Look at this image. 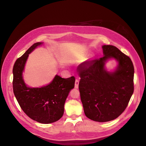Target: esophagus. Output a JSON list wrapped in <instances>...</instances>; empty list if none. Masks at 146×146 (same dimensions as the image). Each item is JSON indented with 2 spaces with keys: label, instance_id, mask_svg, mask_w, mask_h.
<instances>
[{
  "label": "esophagus",
  "instance_id": "1",
  "mask_svg": "<svg viewBox=\"0 0 146 146\" xmlns=\"http://www.w3.org/2000/svg\"><path fill=\"white\" fill-rule=\"evenodd\" d=\"M78 84H79V79L77 78L75 82V88H78Z\"/></svg>",
  "mask_w": 146,
  "mask_h": 146
}]
</instances>
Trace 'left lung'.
I'll return each mask as SVG.
<instances>
[{
  "label": "left lung",
  "instance_id": "obj_1",
  "mask_svg": "<svg viewBox=\"0 0 146 146\" xmlns=\"http://www.w3.org/2000/svg\"><path fill=\"white\" fill-rule=\"evenodd\" d=\"M104 56L79 64L78 88L84 112L92 121L114 120L124 111L134 91V66L129 56L111 45L102 46ZM119 61L115 72L104 69L105 61Z\"/></svg>",
  "mask_w": 146,
  "mask_h": 146
}]
</instances>
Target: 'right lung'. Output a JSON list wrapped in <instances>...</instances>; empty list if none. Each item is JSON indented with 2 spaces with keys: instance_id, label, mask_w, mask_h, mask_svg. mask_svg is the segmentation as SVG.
<instances>
[{
  "instance_id": "1",
  "label": "right lung",
  "mask_w": 146,
  "mask_h": 146,
  "mask_svg": "<svg viewBox=\"0 0 146 146\" xmlns=\"http://www.w3.org/2000/svg\"><path fill=\"white\" fill-rule=\"evenodd\" d=\"M42 44H33L16 60L13 69V88L17 102L30 118L41 123H50L63 116L65 101L69 91L74 88L76 78H63L56 75L46 86L32 88L25 85L22 74L29 54Z\"/></svg>"
}]
</instances>
